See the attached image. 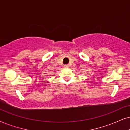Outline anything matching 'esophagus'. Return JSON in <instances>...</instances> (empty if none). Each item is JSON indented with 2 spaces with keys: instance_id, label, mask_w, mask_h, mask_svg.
Segmentation results:
<instances>
[{
  "instance_id": "1",
  "label": "esophagus",
  "mask_w": 130,
  "mask_h": 130,
  "mask_svg": "<svg viewBox=\"0 0 130 130\" xmlns=\"http://www.w3.org/2000/svg\"><path fill=\"white\" fill-rule=\"evenodd\" d=\"M64 67H65V68H69V67H70V65H64Z\"/></svg>"
}]
</instances>
